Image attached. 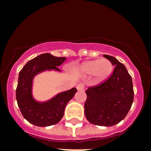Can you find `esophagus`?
Returning a JSON list of instances; mask_svg holds the SVG:
<instances>
[{"mask_svg":"<svg viewBox=\"0 0 151 151\" xmlns=\"http://www.w3.org/2000/svg\"><path fill=\"white\" fill-rule=\"evenodd\" d=\"M84 88H85V85H84V84H82V83L78 84V85H77V89H78V91H80V92H81V91H83V90H84Z\"/></svg>","mask_w":151,"mask_h":151,"instance_id":"1","label":"esophagus"}]
</instances>
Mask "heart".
Segmentation results:
<instances>
[{"label": "heart", "instance_id": "obj_1", "mask_svg": "<svg viewBox=\"0 0 151 151\" xmlns=\"http://www.w3.org/2000/svg\"><path fill=\"white\" fill-rule=\"evenodd\" d=\"M81 72L85 75H93L98 81L106 80L113 72V65L106 59L85 62L81 66Z\"/></svg>", "mask_w": 151, "mask_h": 151}]
</instances>
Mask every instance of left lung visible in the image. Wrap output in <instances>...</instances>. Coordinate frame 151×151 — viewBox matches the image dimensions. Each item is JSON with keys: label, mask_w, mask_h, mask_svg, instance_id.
I'll use <instances>...</instances> for the list:
<instances>
[{"label": "left lung", "mask_w": 151, "mask_h": 151, "mask_svg": "<svg viewBox=\"0 0 151 151\" xmlns=\"http://www.w3.org/2000/svg\"><path fill=\"white\" fill-rule=\"evenodd\" d=\"M114 66L108 79L85 91V114L88 121L99 126H113L122 122L133 103L132 77L124 64L116 58L104 55Z\"/></svg>", "instance_id": "8db88e82"}]
</instances>
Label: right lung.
<instances>
[{
  "label": "right lung",
  "instance_id": "1",
  "mask_svg": "<svg viewBox=\"0 0 151 151\" xmlns=\"http://www.w3.org/2000/svg\"><path fill=\"white\" fill-rule=\"evenodd\" d=\"M66 57H55L49 53L41 54L29 60L19 74L16 88V100L22 116L31 124L40 127L57 124L63 117L66 104L77 92L75 88L56 95L50 100L40 103L32 96L34 76L45 70L60 71Z\"/></svg>",
  "mask_w": 151,
  "mask_h": 151
}]
</instances>
